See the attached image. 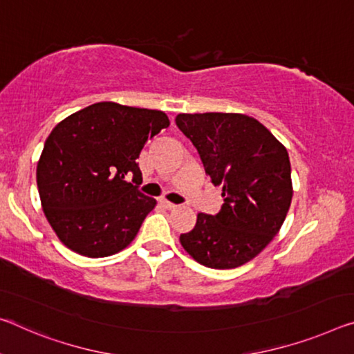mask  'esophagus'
Here are the masks:
<instances>
[{
	"label": "esophagus",
	"instance_id": "1",
	"mask_svg": "<svg viewBox=\"0 0 354 354\" xmlns=\"http://www.w3.org/2000/svg\"><path fill=\"white\" fill-rule=\"evenodd\" d=\"M160 204H161V205H162V207H165V209H167V210L177 209V204H174V203H169V201H166V199H161V201H160Z\"/></svg>",
	"mask_w": 354,
	"mask_h": 354
}]
</instances>
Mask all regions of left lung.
I'll use <instances>...</instances> for the list:
<instances>
[{
	"mask_svg": "<svg viewBox=\"0 0 354 354\" xmlns=\"http://www.w3.org/2000/svg\"><path fill=\"white\" fill-rule=\"evenodd\" d=\"M214 185L223 187L216 215L198 214L182 247L210 269H234L263 252L286 218L292 198L290 156L263 123L243 113H178Z\"/></svg>",
	"mask_w": 354,
	"mask_h": 354,
	"instance_id": "1",
	"label": "left lung"
}]
</instances>
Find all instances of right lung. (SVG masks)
<instances>
[{
    "label": "right lung",
    "instance_id": "1",
    "mask_svg": "<svg viewBox=\"0 0 354 354\" xmlns=\"http://www.w3.org/2000/svg\"><path fill=\"white\" fill-rule=\"evenodd\" d=\"M167 127L165 112L106 101L52 129L36 180L46 218L64 245L104 258L133 242L156 205L139 192L142 172L136 160L147 140Z\"/></svg>",
    "mask_w": 354,
    "mask_h": 354
}]
</instances>
